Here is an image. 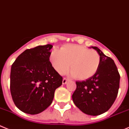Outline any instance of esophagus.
Masks as SVG:
<instances>
[{
	"instance_id": "1",
	"label": "esophagus",
	"mask_w": 129,
	"mask_h": 129,
	"mask_svg": "<svg viewBox=\"0 0 129 129\" xmlns=\"http://www.w3.org/2000/svg\"><path fill=\"white\" fill-rule=\"evenodd\" d=\"M68 81H69V79H66V78H63V80H62V84L65 85V84L67 83V82Z\"/></svg>"
}]
</instances>
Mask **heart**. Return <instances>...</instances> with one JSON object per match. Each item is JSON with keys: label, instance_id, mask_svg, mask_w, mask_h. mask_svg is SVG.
<instances>
[{"label": "heart", "instance_id": "heart-1", "mask_svg": "<svg viewBox=\"0 0 129 129\" xmlns=\"http://www.w3.org/2000/svg\"><path fill=\"white\" fill-rule=\"evenodd\" d=\"M51 66L58 73L63 74L70 66L71 74L76 79L83 80L93 76L99 69L101 55L95 50L75 44H68L60 50L54 49L50 56Z\"/></svg>", "mask_w": 129, "mask_h": 129}]
</instances>
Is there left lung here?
I'll return each instance as SVG.
<instances>
[{"label":"left lung","mask_w":129,"mask_h":129,"mask_svg":"<svg viewBox=\"0 0 129 129\" xmlns=\"http://www.w3.org/2000/svg\"><path fill=\"white\" fill-rule=\"evenodd\" d=\"M101 63L97 73L85 81H76L73 93L74 104L84 113L97 116L109 110L115 102L120 86V76L114 60L96 46Z\"/></svg>","instance_id":"obj_1"}]
</instances>
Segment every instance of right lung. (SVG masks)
<instances>
[{"instance_id": "1", "label": "right lung", "mask_w": 129, "mask_h": 129, "mask_svg": "<svg viewBox=\"0 0 129 129\" xmlns=\"http://www.w3.org/2000/svg\"><path fill=\"white\" fill-rule=\"evenodd\" d=\"M51 44L38 46L20 54L11 69L10 90L16 106L25 113L36 115L52 103L62 77L50 61Z\"/></svg>"}]
</instances>
